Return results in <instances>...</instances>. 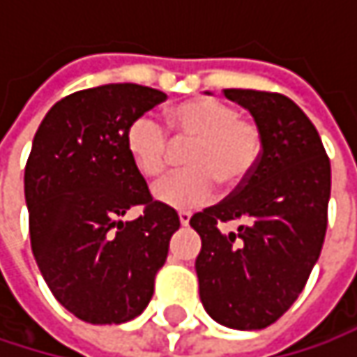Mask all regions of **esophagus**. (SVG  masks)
<instances>
[{
    "mask_svg": "<svg viewBox=\"0 0 357 357\" xmlns=\"http://www.w3.org/2000/svg\"><path fill=\"white\" fill-rule=\"evenodd\" d=\"M190 219H192V215H190L188 211H181V213H179V223H181V225H188Z\"/></svg>",
    "mask_w": 357,
    "mask_h": 357,
    "instance_id": "34e87169",
    "label": "esophagus"
}]
</instances>
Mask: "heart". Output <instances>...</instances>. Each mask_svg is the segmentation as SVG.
I'll return each mask as SVG.
<instances>
[{"instance_id": "b5f03b06", "label": "heart", "mask_w": 357, "mask_h": 357, "mask_svg": "<svg viewBox=\"0 0 357 357\" xmlns=\"http://www.w3.org/2000/svg\"><path fill=\"white\" fill-rule=\"evenodd\" d=\"M165 121L178 144H190L183 155L188 169L155 183L157 202L172 208H196L215 196V183L223 190H236L256 169L262 155L260 128L240 117L234 105L198 97L169 109ZM126 149L134 167L149 179L159 178L172 159L163 128L149 115L130 123Z\"/></svg>"}]
</instances>
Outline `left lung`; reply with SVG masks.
I'll return each instance as SVG.
<instances>
[{
	"instance_id": "8db88e82",
	"label": "left lung",
	"mask_w": 357,
	"mask_h": 357,
	"mask_svg": "<svg viewBox=\"0 0 357 357\" xmlns=\"http://www.w3.org/2000/svg\"><path fill=\"white\" fill-rule=\"evenodd\" d=\"M262 134L256 169L231 196L196 213L190 225L200 300L213 321L256 331L281 319L321 256L331 196V163L306 113L279 93L225 89ZM240 220L223 234L219 222Z\"/></svg>"
}]
</instances>
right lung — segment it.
<instances>
[{"instance_id": "1", "label": "right lung", "mask_w": 357, "mask_h": 357, "mask_svg": "<svg viewBox=\"0 0 357 357\" xmlns=\"http://www.w3.org/2000/svg\"><path fill=\"white\" fill-rule=\"evenodd\" d=\"M165 99L140 84H103L57 101L36 130L24 169L31 246L51 294L80 321L136 319L179 229L126 149L130 123ZM132 206L143 215L123 224Z\"/></svg>"}]
</instances>
